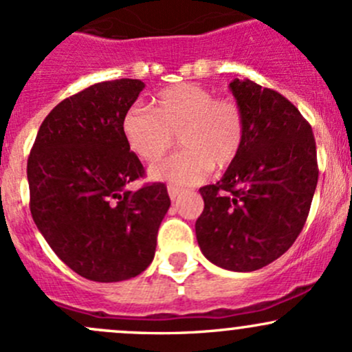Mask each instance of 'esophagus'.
Returning <instances> with one entry per match:
<instances>
[{
  "label": "esophagus",
  "instance_id": "obj_1",
  "mask_svg": "<svg viewBox=\"0 0 352 352\" xmlns=\"http://www.w3.org/2000/svg\"><path fill=\"white\" fill-rule=\"evenodd\" d=\"M168 195H170V199L172 200H175V199H179V195L182 194L184 192V188L182 187H179V185H168Z\"/></svg>",
  "mask_w": 352,
  "mask_h": 352
}]
</instances>
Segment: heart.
<instances>
[{"instance_id": "b5f03b06", "label": "heart", "mask_w": 352, "mask_h": 352, "mask_svg": "<svg viewBox=\"0 0 352 352\" xmlns=\"http://www.w3.org/2000/svg\"><path fill=\"white\" fill-rule=\"evenodd\" d=\"M132 152L148 164L162 160L179 135L184 150L152 168L157 180L192 185L212 167L234 164L245 142V115L230 96H215L200 85L180 83L158 91L150 108L132 107L122 122Z\"/></svg>"}]
</instances>
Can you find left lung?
<instances>
[{
    "label": "left lung",
    "instance_id": "left-lung-1",
    "mask_svg": "<svg viewBox=\"0 0 352 352\" xmlns=\"http://www.w3.org/2000/svg\"><path fill=\"white\" fill-rule=\"evenodd\" d=\"M230 90L245 115V142L217 184L200 188V249L237 272L265 267L296 242L306 223L319 167L312 129L272 88L235 78Z\"/></svg>",
    "mask_w": 352,
    "mask_h": 352
}]
</instances>
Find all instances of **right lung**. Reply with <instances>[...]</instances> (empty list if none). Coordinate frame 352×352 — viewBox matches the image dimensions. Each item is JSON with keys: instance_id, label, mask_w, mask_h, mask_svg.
Returning a JSON list of instances; mask_svg holds the SVG:
<instances>
[{"instance_id": "obj_1", "label": "right lung", "mask_w": 352, "mask_h": 352, "mask_svg": "<svg viewBox=\"0 0 352 352\" xmlns=\"http://www.w3.org/2000/svg\"><path fill=\"white\" fill-rule=\"evenodd\" d=\"M144 82L95 83L46 115L28 157L30 210L69 269L96 283L138 276L153 261L170 207L167 185H126L145 177L122 122Z\"/></svg>"}]
</instances>
